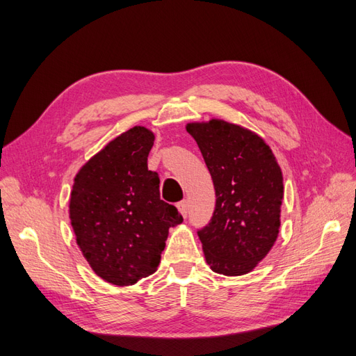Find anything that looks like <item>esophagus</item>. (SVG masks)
<instances>
[{
  "label": "esophagus",
  "mask_w": 356,
  "mask_h": 356,
  "mask_svg": "<svg viewBox=\"0 0 356 356\" xmlns=\"http://www.w3.org/2000/svg\"><path fill=\"white\" fill-rule=\"evenodd\" d=\"M177 207H179V210H180V213H181V216H183V217H186V216H188V210H189L188 201H180V202L177 204Z\"/></svg>",
  "instance_id": "esophagus-1"
}]
</instances>
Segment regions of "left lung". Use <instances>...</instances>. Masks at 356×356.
<instances>
[{
	"instance_id": "left-lung-1",
	"label": "left lung",
	"mask_w": 356,
	"mask_h": 356,
	"mask_svg": "<svg viewBox=\"0 0 356 356\" xmlns=\"http://www.w3.org/2000/svg\"><path fill=\"white\" fill-rule=\"evenodd\" d=\"M216 191L210 222L198 229L211 270L238 277L256 268L277 241L284 195L281 168L256 133L211 120L188 124Z\"/></svg>"
}]
</instances>
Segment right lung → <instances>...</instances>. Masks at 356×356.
<instances>
[{"label":"right lung","mask_w":356,"mask_h":356,"mask_svg":"<svg viewBox=\"0 0 356 356\" xmlns=\"http://www.w3.org/2000/svg\"><path fill=\"white\" fill-rule=\"evenodd\" d=\"M154 134L133 127L79 170L70 216L76 244L100 278L131 285L152 275L168 229L183 222L175 205L159 198V176L147 170Z\"/></svg>","instance_id":"1"}]
</instances>
